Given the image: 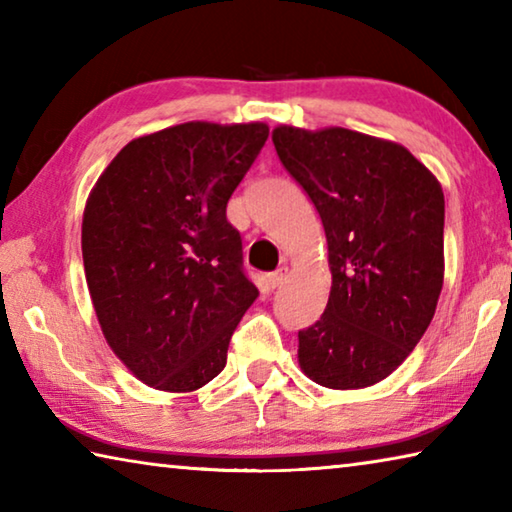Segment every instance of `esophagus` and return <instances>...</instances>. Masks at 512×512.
Returning a JSON list of instances; mask_svg holds the SVG:
<instances>
[{"instance_id": "esophagus-1", "label": "esophagus", "mask_w": 512, "mask_h": 512, "mask_svg": "<svg viewBox=\"0 0 512 512\" xmlns=\"http://www.w3.org/2000/svg\"><path fill=\"white\" fill-rule=\"evenodd\" d=\"M287 273H289V268L287 266H282V268H277L275 273H271L268 275V284H271V287L275 289V287H282L284 282H287Z\"/></svg>"}]
</instances>
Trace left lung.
Instances as JSON below:
<instances>
[{
	"instance_id": "left-lung-1",
	"label": "left lung",
	"mask_w": 512,
	"mask_h": 512,
	"mask_svg": "<svg viewBox=\"0 0 512 512\" xmlns=\"http://www.w3.org/2000/svg\"><path fill=\"white\" fill-rule=\"evenodd\" d=\"M277 158L323 221L332 291L298 332V361L320 386L366 388L409 357L443 289L445 196L404 146L348 128L277 126Z\"/></svg>"
}]
</instances>
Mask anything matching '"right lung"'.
<instances>
[{
  "label": "right lung",
  "mask_w": 512,
  "mask_h": 512,
  "mask_svg": "<svg viewBox=\"0 0 512 512\" xmlns=\"http://www.w3.org/2000/svg\"><path fill=\"white\" fill-rule=\"evenodd\" d=\"M266 124H187L117 153L83 212V266L112 352L158 391L189 393L225 368L259 291L225 216Z\"/></svg>",
  "instance_id": "right-lung-1"
}]
</instances>
